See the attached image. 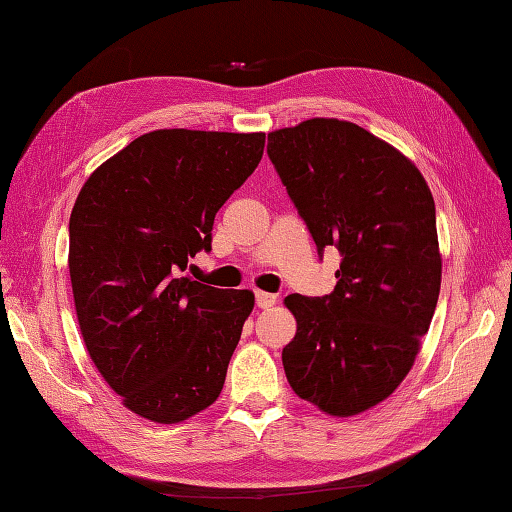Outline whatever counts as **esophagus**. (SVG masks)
Here are the masks:
<instances>
[{
  "label": "esophagus",
  "mask_w": 512,
  "mask_h": 512,
  "mask_svg": "<svg viewBox=\"0 0 512 512\" xmlns=\"http://www.w3.org/2000/svg\"><path fill=\"white\" fill-rule=\"evenodd\" d=\"M276 305V296L267 294V291H256V307L260 309H269Z\"/></svg>",
  "instance_id": "1"
}]
</instances>
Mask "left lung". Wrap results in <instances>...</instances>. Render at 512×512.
<instances>
[{
  "label": "left lung",
  "mask_w": 512,
  "mask_h": 512,
  "mask_svg": "<svg viewBox=\"0 0 512 512\" xmlns=\"http://www.w3.org/2000/svg\"><path fill=\"white\" fill-rule=\"evenodd\" d=\"M267 141L318 254H342L329 296L285 298L289 387L327 415L364 413L400 387L431 327L442 285L433 194L409 156L351 121L307 119Z\"/></svg>",
  "instance_id": "1"
}]
</instances>
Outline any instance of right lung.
Returning a JSON list of instances; mask_svg holds the SVG:
<instances>
[{
	"label": "right lung",
	"instance_id": "right-lung-1",
	"mask_svg": "<svg viewBox=\"0 0 512 512\" xmlns=\"http://www.w3.org/2000/svg\"><path fill=\"white\" fill-rule=\"evenodd\" d=\"M263 148V132L141 134L88 176L72 207L68 269L81 338L125 409L145 420H190L223 391L254 294L181 271L210 252L216 212Z\"/></svg>",
	"mask_w": 512,
	"mask_h": 512
}]
</instances>
